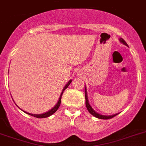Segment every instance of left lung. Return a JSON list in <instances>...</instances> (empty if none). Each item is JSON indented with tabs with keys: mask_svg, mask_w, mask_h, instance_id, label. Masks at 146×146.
<instances>
[{
	"mask_svg": "<svg viewBox=\"0 0 146 146\" xmlns=\"http://www.w3.org/2000/svg\"><path fill=\"white\" fill-rule=\"evenodd\" d=\"M119 40H120V42L121 43H123V45H126L127 47H129V45H127V43L126 42V41L123 39V38H120L119 39ZM84 93H85V104H86V106H87V110H88V111L90 112V113L91 114V115H92L94 117H97V118H99V119H110L111 118V117H115V116H116V115H117V114H115V115H101V114L98 113V112H96V111H95L92 108V106H90V103H89V101H88V97H87V88H86V87H84Z\"/></svg>",
	"mask_w": 146,
	"mask_h": 146,
	"instance_id": "obj_1",
	"label": "left lung"
}]
</instances>
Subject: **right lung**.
<instances>
[{
    "mask_svg": "<svg viewBox=\"0 0 146 146\" xmlns=\"http://www.w3.org/2000/svg\"><path fill=\"white\" fill-rule=\"evenodd\" d=\"M72 80H70L69 82H68V83L66 84V85L64 86V88H63L62 90V92H61V95L60 96H59V101H58V102L56 103V104L55 105V106L53 107V108L51 109V110H50L49 111H46V112H45V113H42V114H39V115H36V114H31V113H29V112H26V111H24V112H26V114H28V115H31V116H34V117H37V118H44V117H49V116H50V115H52L54 113V112H56V110L59 109V106H60V104H61V99H62V94H63V92L64 91V90H66V89L68 88V86L70 85V84L71 83Z\"/></svg>",
    "mask_w": 146,
    "mask_h": 146,
    "instance_id": "add662e5",
    "label": "right lung"
}]
</instances>
